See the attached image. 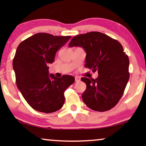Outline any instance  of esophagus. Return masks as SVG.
<instances>
[{"label":"esophagus","instance_id":"1","mask_svg":"<svg viewBox=\"0 0 146 146\" xmlns=\"http://www.w3.org/2000/svg\"><path fill=\"white\" fill-rule=\"evenodd\" d=\"M80 80V78L78 77V76H76L75 77V81L76 82H79Z\"/></svg>","mask_w":146,"mask_h":146}]
</instances>
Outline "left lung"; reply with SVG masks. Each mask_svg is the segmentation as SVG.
<instances>
[{"label":"left lung","mask_w":146,"mask_h":146,"mask_svg":"<svg viewBox=\"0 0 146 146\" xmlns=\"http://www.w3.org/2000/svg\"><path fill=\"white\" fill-rule=\"evenodd\" d=\"M69 47H82L85 67L98 73L97 78L83 77L86 84L82 94L86 105L94 111H105L115 106L122 96L129 80V58L116 40L99 32L76 35Z\"/></svg>","instance_id":"left-lung-1"}]
</instances>
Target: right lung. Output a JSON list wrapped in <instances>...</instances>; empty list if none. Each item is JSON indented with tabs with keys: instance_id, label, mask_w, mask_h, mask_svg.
I'll list each match as a JSON object with an SVG mask.
<instances>
[{
	"instance_id": "right-lung-1",
	"label": "right lung",
	"mask_w": 146,
	"mask_h": 146,
	"mask_svg": "<svg viewBox=\"0 0 146 146\" xmlns=\"http://www.w3.org/2000/svg\"><path fill=\"white\" fill-rule=\"evenodd\" d=\"M70 36L37 33L20 43L13 59L18 88L27 103L35 110L52 113L64 103V92L74 82L72 76L57 78L50 74L48 64L54 61L56 52Z\"/></svg>"
}]
</instances>
